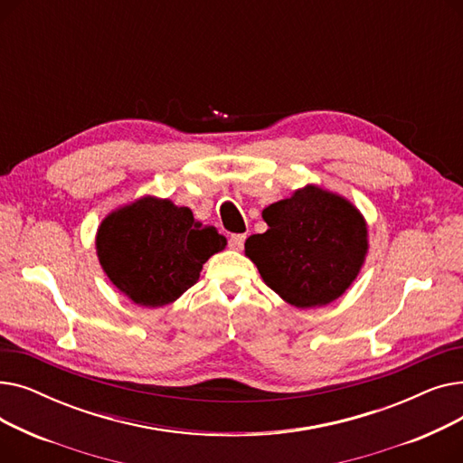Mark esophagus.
<instances>
[{
    "mask_svg": "<svg viewBox=\"0 0 463 463\" xmlns=\"http://www.w3.org/2000/svg\"><path fill=\"white\" fill-rule=\"evenodd\" d=\"M244 241H246V234H232L229 238V246L232 250H241V248H244Z\"/></svg>",
    "mask_w": 463,
    "mask_h": 463,
    "instance_id": "34e87169",
    "label": "esophagus"
}]
</instances>
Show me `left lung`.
<instances>
[{
  "instance_id": "obj_1",
  "label": "left lung",
  "mask_w": 463,
  "mask_h": 463,
  "mask_svg": "<svg viewBox=\"0 0 463 463\" xmlns=\"http://www.w3.org/2000/svg\"><path fill=\"white\" fill-rule=\"evenodd\" d=\"M264 234L246 240V255L274 293L297 307L326 306L358 276L368 229L344 197L317 185L262 210Z\"/></svg>"
}]
</instances>
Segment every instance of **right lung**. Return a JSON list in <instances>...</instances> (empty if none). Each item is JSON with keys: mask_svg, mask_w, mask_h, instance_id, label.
<instances>
[{"mask_svg": "<svg viewBox=\"0 0 463 463\" xmlns=\"http://www.w3.org/2000/svg\"><path fill=\"white\" fill-rule=\"evenodd\" d=\"M97 257L109 279L135 304L161 307L197 283L203 264L227 246L215 227L185 206L144 197L105 217Z\"/></svg>", "mask_w": 463, "mask_h": 463, "instance_id": "right-lung-1", "label": "right lung"}]
</instances>
